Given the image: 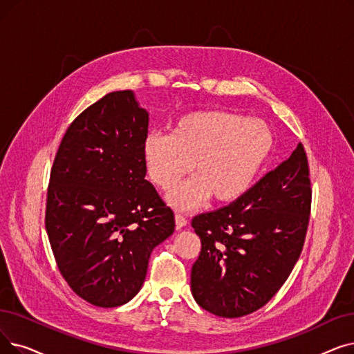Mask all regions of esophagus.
<instances>
[{"mask_svg":"<svg viewBox=\"0 0 354 354\" xmlns=\"http://www.w3.org/2000/svg\"><path fill=\"white\" fill-rule=\"evenodd\" d=\"M187 223H188V220H187L185 217H183L182 214H179V212H176V214H175V224H176V228H178V230H180V228L185 227V225H187Z\"/></svg>","mask_w":354,"mask_h":354,"instance_id":"34e87169","label":"esophagus"}]
</instances>
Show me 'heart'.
Instances as JSON below:
<instances>
[{"instance_id":"obj_1","label":"heart","mask_w":354,"mask_h":354,"mask_svg":"<svg viewBox=\"0 0 354 354\" xmlns=\"http://www.w3.org/2000/svg\"><path fill=\"white\" fill-rule=\"evenodd\" d=\"M274 146L266 121L225 110H203L180 115L171 134L150 133L143 142L147 175L169 191L194 165L197 176L167 195L179 209L233 204L254 185Z\"/></svg>"}]
</instances>
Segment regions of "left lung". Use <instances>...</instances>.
Returning <instances> with one entry per match:
<instances>
[{
    "mask_svg": "<svg viewBox=\"0 0 354 354\" xmlns=\"http://www.w3.org/2000/svg\"><path fill=\"white\" fill-rule=\"evenodd\" d=\"M308 159L299 143L239 201L192 220L201 253L191 272L199 306L239 318L266 305L304 248L311 214Z\"/></svg>",
    "mask_w": 354,
    "mask_h": 354,
    "instance_id": "8db88e82",
    "label": "left lung"
}]
</instances>
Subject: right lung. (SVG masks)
I'll return each mask as SVG.
<instances>
[{
	"mask_svg": "<svg viewBox=\"0 0 354 354\" xmlns=\"http://www.w3.org/2000/svg\"><path fill=\"white\" fill-rule=\"evenodd\" d=\"M149 114L133 91L110 92L68 127L50 171L46 232L76 295L113 308L140 290L175 215L145 179Z\"/></svg>",
	"mask_w": 354,
	"mask_h": 354,
	"instance_id": "obj_1",
	"label": "right lung"
}]
</instances>
